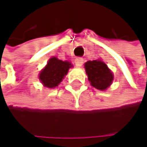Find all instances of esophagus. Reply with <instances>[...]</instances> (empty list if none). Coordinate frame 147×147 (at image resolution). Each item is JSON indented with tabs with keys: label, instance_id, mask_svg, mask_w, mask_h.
<instances>
[{
	"label": "esophagus",
	"instance_id": "obj_1",
	"mask_svg": "<svg viewBox=\"0 0 147 147\" xmlns=\"http://www.w3.org/2000/svg\"><path fill=\"white\" fill-rule=\"evenodd\" d=\"M84 63V59L81 58V57H78L76 60H75V64L78 66V67H81Z\"/></svg>",
	"mask_w": 147,
	"mask_h": 147
}]
</instances>
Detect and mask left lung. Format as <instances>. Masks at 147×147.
Segmentation results:
<instances>
[{
  "label": "left lung",
  "mask_w": 147,
  "mask_h": 147,
  "mask_svg": "<svg viewBox=\"0 0 147 147\" xmlns=\"http://www.w3.org/2000/svg\"><path fill=\"white\" fill-rule=\"evenodd\" d=\"M88 79L91 85L98 90H105L112 82L113 76L107 65L100 60L89 61L84 64Z\"/></svg>",
  "instance_id": "8db88e82"
}]
</instances>
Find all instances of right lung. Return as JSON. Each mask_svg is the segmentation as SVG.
<instances>
[{
  "mask_svg": "<svg viewBox=\"0 0 147 147\" xmlns=\"http://www.w3.org/2000/svg\"><path fill=\"white\" fill-rule=\"evenodd\" d=\"M70 67L71 64L69 62H63L56 57H52L42 70L39 78L45 87L55 88L62 82Z\"/></svg>",
  "mask_w": 147,
  "mask_h": 147,
  "instance_id": "add662e5",
  "label": "right lung"
}]
</instances>
